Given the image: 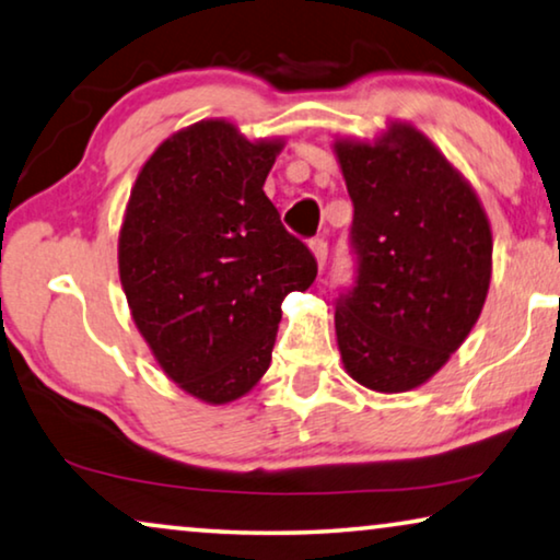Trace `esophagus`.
I'll list each match as a JSON object with an SVG mask.
<instances>
[{"label": "esophagus", "instance_id": "1", "mask_svg": "<svg viewBox=\"0 0 560 560\" xmlns=\"http://www.w3.org/2000/svg\"><path fill=\"white\" fill-rule=\"evenodd\" d=\"M310 248H312L314 258H317L319 269H325V261H327V238H322V235H317V238H312Z\"/></svg>", "mask_w": 560, "mask_h": 560}]
</instances>
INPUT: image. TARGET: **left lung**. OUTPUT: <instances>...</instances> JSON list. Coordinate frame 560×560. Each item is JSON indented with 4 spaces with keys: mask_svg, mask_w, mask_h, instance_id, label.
Wrapping results in <instances>:
<instances>
[{
    "mask_svg": "<svg viewBox=\"0 0 560 560\" xmlns=\"http://www.w3.org/2000/svg\"><path fill=\"white\" fill-rule=\"evenodd\" d=\"M352 200L355 279L335 306L345 370L377 393L427 383L467 340L492 277L477 195L408 124L375 144L337 141Z\"/></svg>",
    "mask_w": 560,
    "mask_h": 560,
    "instance_id": "1",
    "label": "left lung"
}]
</instances>
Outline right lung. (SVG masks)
I'll list each match as a JSON object with an SVG mask.
<instances>
[{
    "mask_svg": "<svg viewBox=\"0 0 560 560\" xmlns=\"http://www.w3.org/2000/svg\"><path fill=\"white\" fill-rule=\"evenodd\" d=\"M281 141L250 144L228 121L162 141L141 167L119 235L131 317L156 362L205 404H228L269 370L281 302L317 277L264 183Z\"/></svg>",
    "mask_w": 560,
    "mask_h": 560,
    "instance_id": "add662e5",
    "label": "right lung"
}]
</instances>
